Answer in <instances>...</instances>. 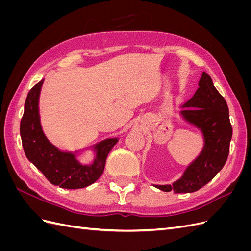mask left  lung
I'll return each instance as SVG.
<instances>
[{
	"label": "left lung",
	"instance_id": "left-lung-1",
	"mask_svg": "<svg viewBox=\"0 0 251 251\" xmlns=\"http://www.w3.org/2000/svg\"><path fill=\"white\" fill-rule=\"evenodd\" d=\"M182 116L204 136L200 156L187 166L183 176L172 185H154L163 192L186 194L199 191L223 169L228 158L232 127L228 105L207 73L203 72L195 95L183 104Z\"/></svg>",
	"mask_w": 251,
	"mask_h": 251
}]
</instances>
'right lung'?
Listing matches in <instances>:
<instances>
[{
  "label": "right lung",
  "mask_w": 251,
  "mask_h": 251,
  "mask_svg": "<svg viewBox=\"0 0 251 251\" xmlns=\"http://www.w3.org/2000/svg\"><path fill=\"white\" fill-rule=\"evenodd\" d=\"M43 81L29 91L21 120L20 132L26 157L52 184L68 189L89 186L102 175L105 159L118 139H107L96 144V158L91 165H81L72 153H65L52 146L40 123L39 97Z\"/></svg>",
  "instance_id": "1"
}]
</instances>
